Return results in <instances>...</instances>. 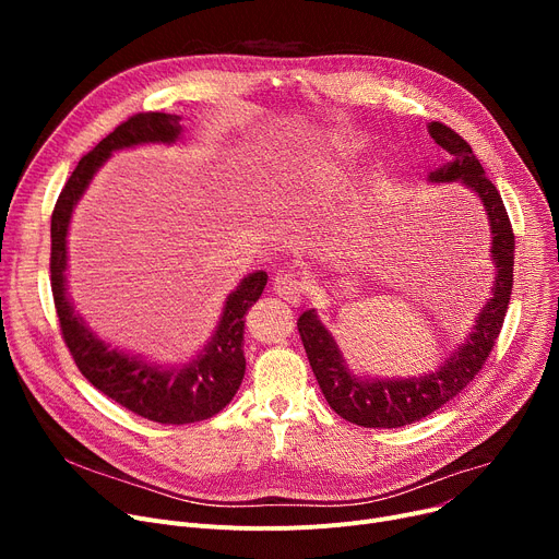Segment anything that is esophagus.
Wrapping results in <instances>:
<instances>
[{"label":"esophagus","instance_id":"obj_1","mask_svg":"<svg viewBox=\"0 0 559 559\" xmlns=\"http://www.w3.org/2000/svg\"><path fill=\"white\" fill-rule=\"evenodd\" d=\"M274 295L292 306H297L304 297V285L295 274H278L274 278Z\"/></svg>","mask_w":559,"mask_h":559}]
</instances>
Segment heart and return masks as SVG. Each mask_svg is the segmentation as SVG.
Returning a JSON list of instances; mask_svg holds the SVG:
<instances>
[{
    "mask_svg": "<svg viewBox=\"0 0 559 559\" xmlns=\"http://www.w3.org/2000/svg\"><path fill=\"white\" fill-rule=\"evenodd\" d=\"M333 169L329 165H314L306 174V186L312 190H326L333 183Z\"/></svg>",
    "mask_w": 559,
    "mask_h": 559,
    "instance_id": "obj_1",
    "label": "heart"
}]
</instances>
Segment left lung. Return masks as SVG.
I'll return each mask as SVG.
<instances>
[{"mask_svg":"<svg viewBox=\"0 0 559 559\" xmlns=\"http://www.w3.org/2000/svg\"><path fill=\"white\" fill-rule=\"evenodd\" d=\"M428 133L451 154L449 163L428 174V183H462L478 197L487 215L491 235L489 258L496 270L491 297L480 308L474 329L468 331L462 344L451 350L444 362H439L432 371L407 378H371L356 373L348 369L342 348L333 333L321 324L314 308L299 317L297 326L321 394L326 396L329 405L342 419L365 428H401L415 424L457 396L489 358V350L503 329L512 295L514 233L501 194L487 179L472 146L453 129L442 122H430Z\"/></svg>","mask_w":559,"mask_h":559,"instance_id":"1","label":"left lung"}]
</instances>
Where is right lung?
Segmentation results:
<instances>
[{"label": "right lung", "mask_w": 559, "mask_h": 559, "mask_svg": "<svg viewBox=\"0 0 559 559\" xmlns=\"http://www.w3.org/2000/svg\"><path fill=\"white\" fill-rule=\"evenodd\" d=\"M183 133L181 117L138 112L85 154L68 179L51 215V292L63 340L91 383L115 403L156 424L211 419L240 390L245 360V314L260 299L267 272L247 274L224 301L213 335L188 362L160 365L102 340L74 308L68 289V233L72 213L99 167L122 150L140 144H174Z\"/></svg>", "instance_id": "1"}]
</instances>
